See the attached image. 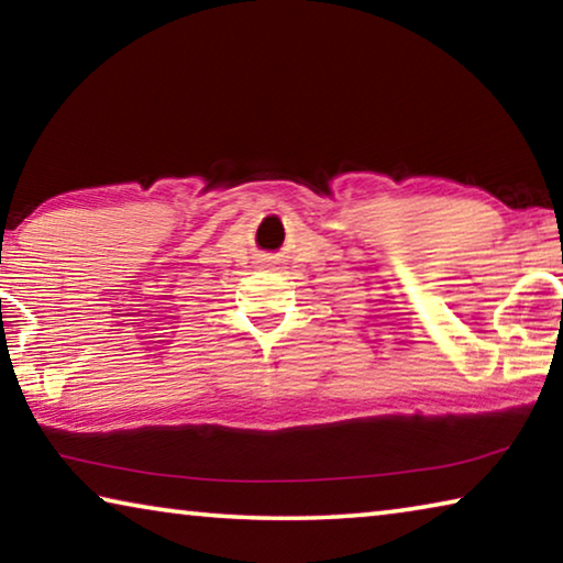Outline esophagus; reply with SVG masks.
<instances>
[{
    "instance_id": "1",
    "label": "esophagus",
    "mask_w": 563,
    "mask_h": 563,
    "mask_svg": "<svg viewBox=\"0 0 563 563\" xmlns=\"http://www.w3.org/2000/svg\"><path fill=\"white\" fill-rule=\"evenodd\" d=\"M265 263H271V260H265Z\"/></svg>"
}]
</instances>
